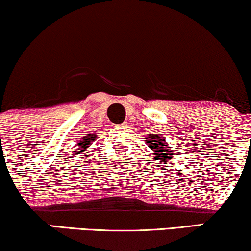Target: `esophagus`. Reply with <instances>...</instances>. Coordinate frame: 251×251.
<instances>
[{
	"label": "esophagus",
	"mask_w": 251,
	"mask_h": 251,
	"mask_svg": "<svg viewBox=\"0 0 251 251\" xmlns=\"http://www.w3.org/2000/svg\"><path fill=\"white\" fill-rule=\"evenodd\" d=\"M120 127H123V128H125V127H127V122H124V123H122L120 124Z\"/></svg>",
	"instance_id": "esophagus-1"
}]
</instances>
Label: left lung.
<instances>
[{"mask_svg":"<svg viewBox=\"0 0 251 251\" xmlns=\"http://www.w3.org/2000/svg\"><path fill=\"white\" fill-rule=\"evenodd\" d=\"M146 139V141H149L150 149L153 151V154L156 155V158L162 160V161H166L168 158H172L174 155L173 152H171L165 139L160 137V135L150 134L147 135Z\"/></svg>","mask_w":251,"mask_h":251,"instance_id":"8db88e82","label":"left lung"}]
</instances>
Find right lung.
Here are the masks:
<instances>
[{
    "label": "right lung",
    "mask_w": 251,
    "mask_h": 251,
    "mask_svg": "<svg viewBox=\"0 0 251 251\" xmlns=\"http://www.w3.org/2000/svg\"><path fill=\"white\" fill-rule=\"evenodd\" d=\"M97 135L96 134H87L81 139L80 141H77V149L75 150V154H79L80 152H84L90 147V145L92 144L93 140H96Z\"/></svg>",
    "instance_id": "1"
}]
</instances>
